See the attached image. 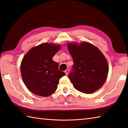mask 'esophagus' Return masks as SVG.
<instances>
[{
	"instance_id": "obj_1",
	"label": "esophagus",
	"mask_w": 128,
	"mask_h": 128,
	"mask_svg": "<svg viewBox=\"0 0 128 128\" xmlns=\"http://www.w3.org/2000/svg\"><path fill=\"white\" fill-rule=\"evenodd\" d=\"M64 72L66 73V75H67V74H68V72H69V70H65V71H64Z\"/></svg>"
}]
</instances>
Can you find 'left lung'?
<instances>
[{
  "label": "left lung",
  "instance_id": "obj_1",
  "mask_svg": "<svg viewBox=\"0 0 128 128\" xmlns=\"http://www.w3.org/2000/svg\"><path fill=\"white\" fill-rule=\"evenodd\" d=\"M73 58L68 78L76 90L86 94L98 90L106 82L108 74L106 60L100 50L88 42L67 45Z\"/></svg>",
  "mask_w": 128,
  "mask_h": 128
}]
</instances>
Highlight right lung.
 Instances as JSON below:
<instances>
[{"instance_id": "obj_1", "label": "right lung", "mask_w": 128, "mask_h": 128, "mask_svg": "<svg viewBox=\"0 0 128 128\" xmlns=\"http://www.w3.org/2000/svg\"><path fill=\"white\" fill-rule=\"evenodd\" d=\"M61 46L42 44L31 48L21 63L23 82L28 89L36 95L48 97L57 90L60 79L66 75L58 70L59 64L52 57Z\"/></svg>"}]
</instances>
